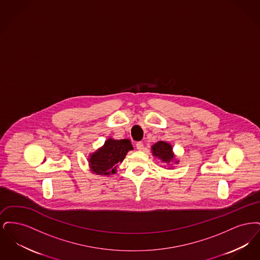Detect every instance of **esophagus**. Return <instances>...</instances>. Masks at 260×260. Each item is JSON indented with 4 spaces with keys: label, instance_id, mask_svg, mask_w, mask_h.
Returning a JSON list of instances; mask_svg holds the SVG:
<instances>
[{
    "label": "esophagus",
    "instance_id": "obj_1",
    "mask_svg": "<svg viewBox=\"0 0 260 260\" xmlns=\"http://www.w3.org/2000/svg\"><path fill=\"white\" fill-rule=\"evenodd\" d=\"M136 148L138 149L139 151L143 150V147H144V146H143V143H142V142H140V141H139V142H136Z\"/></svg>",
    "mask_w": 260,
    "mask_h": 260
}]
</instances>
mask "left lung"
<instances>
[{
    "label": "left lung",
    "mask_w": 260,
    "mask_h": 260,
    "mask_svg": "<svg viewBox=\"0 0 260 260\" xmlns=\"http://www.w3.org/2000/svg\"><path fill=\"white\" fill-rule=\"evenodd\" d=\"M152 154L154 157L158 158L162 166L168 165L174 160V154L173 152V147L170 143L165 142V141H159L155 143L152 147ZM177 164L178 161H175Z\"/></svg>",
    "instance_id": "1"
}]
</instances>
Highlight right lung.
Listing matches in <instances>:
<instances>
[{
    "mask_svg": "<svg viewBox=\"0 0 260 260\" xmlns=\"http://www.w3.org/2000/svg\"><path fill=\"white\" fill-rule=\"evenodd\" d=\"M133 149L129 139L108 138L102 147L89 155L88 165L91 173L99 175L116 173L118 164L124 161L126 153Z\"/></svg>",
    "mask_w": 260,
    "mask_h": 260,
    "instance_id": "add662e5",
    "label": "right lung"
}]
</instances>
